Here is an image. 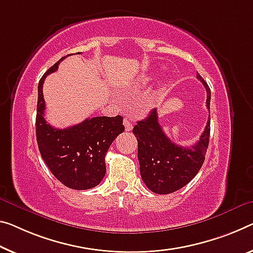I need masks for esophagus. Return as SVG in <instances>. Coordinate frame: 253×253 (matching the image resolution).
<instances>
[{
    "mask_svg": "<svg viewBox=\"0 0 253 253\" xmlns=\"http://www.w3.org/2000/svg\"><path fill=\"white\" fill-rule=\"evenodd\" d=\"M124 126H126V131H131L132 129H133V124H132V122L130 121V120H124Z\"/></svg>",
    "mask_w": 253,
    "mask_h": 253,
    "instance_id": "1",
    "label": "esophagus"
}]
</instances>
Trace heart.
Wrapping results in <instances>:
<instances>
[{"mask_svg": "<svg viewBox=\"0 0 253 253\" xmlns=\"http://www.w3.org/2000/svg\"><path fill=\"white\" fill-rule=\"evenodd\" d=\"M150 80H151V77H148V76L142 77L141 79H140V81H141L142 84H147V83H148V81H150Z\"/></svg>", "mask_w": 253, "mask_h": 253, "instance_id": "obj_1", "label": "heart"}]
</instances>
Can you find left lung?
I'll list each match as a JSON object with an SVG mask.
<instances>
[{
  "label": "left lung",
  "instance_id": "obj_1",
  "mask_svg": "<svg viewBox=\"0 0 253 253\" xmlns=\"http://www.w3.org/2000/svg\"><path fill=\"white\" fill-rule=\"evenodd\" d=\"M197 78L207 90V108L211 106V89L199 73ZM138 140L140 174L150 191L158 194L175 192L197 175L205 162L211 134V118L205 131L191 147H181L172 142L158 123L154 108L145 120L133 127Z\"/></svg>",
  "mask_w": 253,
  "mask_h": 253
}]
</instances>
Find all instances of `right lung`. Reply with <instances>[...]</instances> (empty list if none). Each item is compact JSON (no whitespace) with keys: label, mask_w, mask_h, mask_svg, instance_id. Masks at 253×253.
<instances>
[{"label":"right lung","mask_w":253,"mask_h":253,"mask_svg":"<svg viewBox=\"0 0 253 253\" xmlns=\"http://www.w3.org/2000/svg\"><path fill=\"white\" fill-rule=\"evenodd\" d=\"M64 59L65 56L50 67L38 84L37 143L42 158L61 183L70 189L88 190L98 185L105 176V155L114 139L124 131L123 118L96 116L67 129L49 126L44 118L42 84Z\"/></svg>","instance_id":"obj_1"}]
</instances>
